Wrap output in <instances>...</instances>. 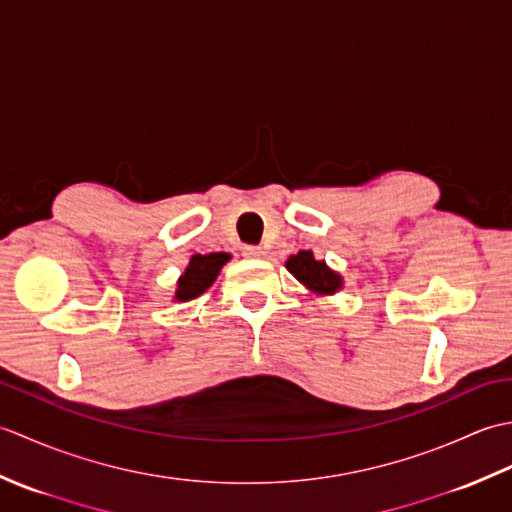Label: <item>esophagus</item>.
I'll list each match as a JSON object with an SVG mask.
<instances>
[{"label":"esophagus","instance_id":"esophagus-1","mask_svg":"<svg viewBox=\"0 0 512 512\" xmlns=\"http://www.w3.org/2000/svg\"><path fill=\"white\" fill-rule=\"evenodd\" d=\"M244 257H248V259H262L264 255H266V250L262 248V246H244Z\"/></svg>","mask_w":512,"mask_h":512}]
</instances>
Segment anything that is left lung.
Segmentation results:
<instances>
[{"label":"left lung","instance_id":"obj_1","mask_svg":"<svg viewBox=\"0 0 512 512\" xmlns=\"http://www.w3.org/2000/svg\"><path fill=\"white\" fill-rule=\"evenodd\" d=\"M288 273L314 297H330L343 288V277L332 270L323 259L314 257L312 250H299L286 259Z\"/></svg>","mask_w":512,"mask_h":512}]
</instances>
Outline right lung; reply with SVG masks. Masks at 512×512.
Wrapping results in <instances>:
<instances>
[{
	"instance_id": "right-lung-1",
	"label": "right lung",
	"mask_w": 512,
	"mask_h": 512,
	"mask_svg": "<svg viewBox=\"0 0 512 512\" xmlns=\"http://www.w3.org/2000/svg\"><path fill=\"white\" fill-rule=\"evenodd\" d=\"M231 259L228 253H209V255H193L189 259L184 273L178 277L176 292H173V301H191L200 297L202 292L213 286V281L220 275L224 264Z\"/></svg>"
}]
</instances>
